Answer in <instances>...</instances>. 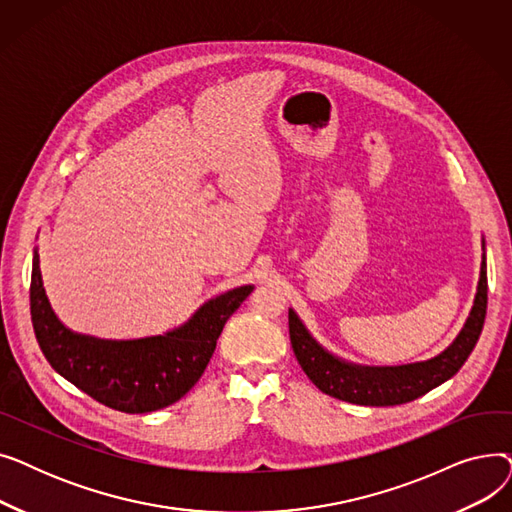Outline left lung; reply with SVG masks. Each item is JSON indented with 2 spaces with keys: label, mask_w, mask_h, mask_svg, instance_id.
Returning <instances> with one entry per match:
<instances>
[{
  "label": "left lung",
  "mask_w": 512,
  "mask_h": 512,
  "mask_svg": "<svg viewBox=\"0 0 512 512\" xmlns=\"http://www.w3.org/2000/svg\"><path fill=\"white\" fill-rule=\"evenodd\" d=\"M488 309V270L486 253L481 259V274L473 309L467 324L446 351L434 359L398 367H361L336 359L324 351L305 330L294 311H288V330L294 357L307 378L324 394L365 407H392L411 402L432 388L444 384L459 371L475 348L483 330Z\"/></svg>",
  "instance_id": "1"
}]
</instances>
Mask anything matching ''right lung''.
<instances>
[{"label": "right lung", "mask_w": 512, "mask_h": 512, "mask_svg": "<svg viewBox=\"0 0 512 512\" xmlns=\"http://www.w3.org/2000/svg\"><path fill=\"white\" fill-rule=\"evenodd\" d=\"M251 290L240 286L220 294L164 336L99 340L70 332L51 311L35 251L31 319L45 359L62 378L110 409L151 413L174 405L199 382L224 324Z\"/></svg>", "instance_id": "obj_1"}]
</instances>
